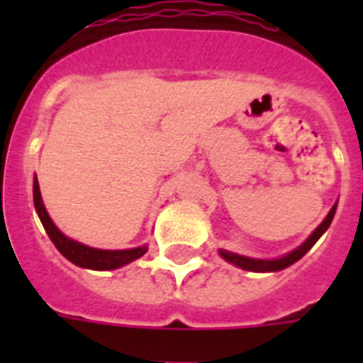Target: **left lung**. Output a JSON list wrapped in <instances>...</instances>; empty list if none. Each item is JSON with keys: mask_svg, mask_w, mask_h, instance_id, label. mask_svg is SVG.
I'll list each match as a JSON object with an SVG mask.
<instances>
[{"mask_svg": "<svg viewBox=\"0 0 363 363\" xmlns=\"http://www.w3.org/2000/svg\"><path fill=\"white\" fill-rule=\"evenodd\" d=\"M335 209H337V203L333 205L328 216L324 220L315 228V232L311 233L309 238L305 239L298 248H294L290 252H286L284 256L281 258H271V259H264V258H250V256H242V254L238 252H230V250H224V248H218V254H220L222 258L230 262V264L238 265L241 269L245 271H254V273H269V271H281V269H286L290 267L292 264H296L299 258H303L305 254L309 252L311 247L315 245L318 239L326 233V230L330 228L333 220V215H335Z\"/></svg>", "mask_w": 363, "mask_h": 363, "instance_id": "1", "label": "left lung"}]
</instances>
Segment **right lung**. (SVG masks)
<instances>
[{"instance_id": "add662e5", "label": "right lung", "mask_w": 363, "mask_h": 363, "mask_svg": "<svg viewBox=\"0 0 363 363\" xmlns=\"http://www.w3.org/2000/svg\"><path fill=\"white\" fill-rule=\"evenodd\" d=\"M33 205H35L39 220H41L45 232L48 233L50 241L54 242V247L58 248L60 254L64 258H67L71 264L79 265V267L96 271L118 269L122 265L141 258L143 254L148 250L147 245L135 248H125V250H105V248L88 247V245H82V242L75 241V239L67 238L65 233L60 232L58 226L54 224L52 218L48 216L47 209H45L41 190H39V182H37V175L33 177Z\"/></svg>"}]
</instances>
